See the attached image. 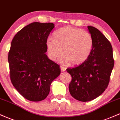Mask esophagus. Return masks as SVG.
Here are the masks:
<instances>
[{"label":"esophagus","mask_w":120,"mask_h":120,"mask_svg":"<svg viewBox=\"0 0 120 120\" xmlns=\"http://www.w3.org/2000/svg\"><path fill=\"white\" fill-rule=\"evenodd\" d=\"M60 69H61V72H64V71H66V68H65V67H63V66L60 67Z\"/></svg>","instance_id":"esophagus-1"}]
</instances>
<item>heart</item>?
<instances>
[{"label": "heart", "instance_id": "1", "mask_svg": "<svg viewBox=\"0 0 120 120\" xmlns=\"http://www.w3.org/2000/svg\"><path fill=\"white\" fill-rule=\"evenodd\" d=\"M53 37L48 38L46 42L48 56L52 60H56L63 53L59 60L61 64L79 65L91 53L93 40L88 31L66 26L56 31Z\"/></svg>", "mask_w": 120, "mask_h": 120}]
</instances>
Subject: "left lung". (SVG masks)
<instances>
[{"instance_id": "1", "label": "left lung", "mask_w": 120, "mask_h": 120, "mask_svg": "<svg viewBox=\"0 0 120 120\" xmlns=\"http://www.w3.org/2000/svg\"><path fill=\"white\" fill-rule=\"evenodd\" d=\"M93 40V48L84 63L67 71L72 76L69 90L73 98L86 102L100 96L108 85L114 67L111 44L98 29L88 26Z\"/></svg>"}]
</instances>
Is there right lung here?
<instances>
[{
	"label": "right lung",
	"instance_id": "1",
	"mask_svg": "<svg viewBox=\"0 0 120 120\" xmlns=\"http://www.w3.org/2000/svg\"><path fill=\"white\" fill-rule=\"evenodd\" d=\"M52 23L34 22L17 33L8 52L10 79L26 99L40 101L48 95L52 81L60 74V67L48 59L47 42Z\"/></svg>",
	"mask_w": 120,
	"mask_h": 120
}]
</instances>
